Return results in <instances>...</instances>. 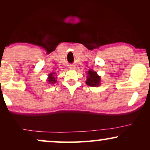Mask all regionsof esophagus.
Segmentation results:
<instances>
[{
	"label": "esophagus",
	"mask_w": 150,
	"mask_h": 150,
	"mask_svg": "<svg viewBox=\"0 0 150 150\" xmlns=\"http://www.w3.org/2000/svg\"><path fill=\"white\" fill-rule=\"evenodd\" d=\"M69 68H70V69H74V68H75V66H73V65H71V66H69Z\"/></svg>",
	"instance_id": "esophagus-1"
}]
</instances>
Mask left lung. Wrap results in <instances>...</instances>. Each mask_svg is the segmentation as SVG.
<instances>
[{"label":"left lung","mask_w":150,"mask_h":150,"mask_svg":"<svg viewBox=\"0 0 150 150\" xmlns=\"http://www.w3.org/2000/svg\"><path fill=\"white\" fill-rule=\"evenodd\" d=\"M87 79L86 81V84L91 87H98L100 85L101 78L98 75L96 71L92 69H89L87 74Z\"/></svg>","instance_id":"left-lung-1"}]
</instances>
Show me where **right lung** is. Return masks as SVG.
<instances>
[{
	"label": "right lung",
	"instance_id": "1",
	"mask_svg": "<svg viewBox=\"0 0 150 150\" xmlns=\"http://www.w3.org/2000/svg\"><path fill=\"white\" fill-rule=\"evenodd\" d=\"M54 74H55V73H54V72L49 74L48 78V79H47V81H48V83L52 84H52L56 83V82H57L56 79H57V78L54 76Z\"/></svg>",
	"mask_w": 150,
	"mask_h": 150
}]
</instances>
